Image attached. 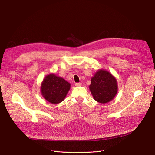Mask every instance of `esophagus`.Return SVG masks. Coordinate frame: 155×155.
Masks as SVG:
<instances>
[{
  "label": "esophagus",
  "mask_w": 155,
  "mask_h": 155,
  "mask_svg": "<svg viewBox=\"0 0 155 155\" xmlns=\"http://www.w3.org/2000/svg\"><path fill=\"white\" fill-rule=\"evenodd\" d=\"M82 84L81 83V82L76 83V84H75V86H76V87H80V86H82Z\"/></svg>",
  "instance_id": "1"
}]
</instances>
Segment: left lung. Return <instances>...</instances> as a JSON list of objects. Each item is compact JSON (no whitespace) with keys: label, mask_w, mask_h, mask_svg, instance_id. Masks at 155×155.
<instances>
[{"label":"left lung","mask_w":155,"mask_h":155,"mask_svg":"<svg viewBox=\"0 0 155 155\" xmlns=\"http://www.w3.org/2000/svg\"><path fill=\"white\" fill-rule=\"evenodd\" d=\"M89 89L95 101L101 104L107 103L117 94V80L110 73L101 69L92 77Z\"/></svg>","instance_id":"obj_1"}]
</instances>
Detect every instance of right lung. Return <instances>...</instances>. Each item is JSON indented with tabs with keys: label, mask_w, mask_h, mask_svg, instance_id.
Masks as SVG:
<instances>
[{
	"label": "right lung",
	"mask_w": 155,
	"mask_h": 155,
	"mask_svg": "<svg viewBox=\"0 0 155 155\" xmlns=\"http://www.w3.org/2000/svg\"><path fill=\"white\" fill-rule=\"evenodd\" d=\"M70 88V83L54 73H51L44 78L41 86V92L48 102L56 104L64 99Z\"/></svg>",
	"instance_id": "add662e5"
}]
</instances>
